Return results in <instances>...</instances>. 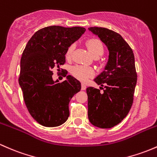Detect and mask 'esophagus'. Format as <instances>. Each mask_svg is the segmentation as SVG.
Masks as SVG:
<instances>
[{"mask_svg": "<svg viewBox=\"0 0 157 157\" xmlns=\"http://www.w3.org/2000/svg\"><path fill=\"white\" fill-rule=\"evenodd\" d=\"M85 89H86V85L85 84H82V90H85Z\"/></svg>", "mask_w": 157, "mask_h": 157, "instance_id": "esophagus-1", "label": "esophagus"}]
</instances>
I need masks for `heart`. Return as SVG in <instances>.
<instances>
[{
    "mask_svg": "<svg viewBox=\"0 0 157 157\" xmlns=\"http://www.w3.org/2000/svg\"><path fill=\"white\" fill-rule=\"evenodd\" d=\"M86 45L87 48L92 54L94 58H98L103 55L105 48L104 45L100 40L97 38H90L87 40ZM74 49V45H72L67 49L66 52V58L67 59L70 58L72 52ZM71 73L73 76L79 79L82 82H86L89 78H91L95 74V72L91 67H83V66H75L71 69Z\"/></svg>",
    "mask_w": 157,
    "mask_h": 157,
    "instance_id": "obj_1",
    "label": "heart"
}]
</instances>
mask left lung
<instances>
[{"label":"left lung","instance_id":"8db88e82","mask_svg":"<svg viewBox=\"0 0 157 157\" xmlns=\"http://www.w3.org/2000/svg\"><path fill=\"white\" fill-rule=\"evenodd\" d=\"M109 49V60L104 70L94 79L104 92L95 87L86 89L87 115L94 126L112 128L125 118L132 107L137 73L132 48L116 32L105 28L91 27Z\"/></svg>","mask_w":157,"mask_h":157}]
</instances>
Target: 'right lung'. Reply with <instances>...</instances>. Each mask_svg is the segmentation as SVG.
Returning <instances> with one entry per match:
<instances>
[{
	"mask_svg": "<svg viewBox=\"0 0 157 157\" xmlns=\"http://www.w3.org/2000/svg\"><path fill=\"white\" fill-rule=\"evenodd\" d=\"M85 31L82 27H46L36 31L25 46L18 83L28 112L41 125L60 126L70 116L69 103L80 91L81 82L67 72L63 82L54 81L52 69L64 64L68 48Z\"/></svg>",
	"mask_w": 157,
	"mask_h": 157,
	"instance_id": "1",
	"label": "right lung"
}]
</instances>
